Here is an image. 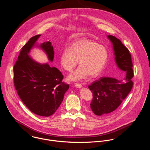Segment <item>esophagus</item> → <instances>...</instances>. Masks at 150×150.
<instances>
[{
    "mask_svg": "<svg viewBox=\"0 0 150 150\" xmlns=\"http://www.w3.org/2000/svg\"><path fill=\"white\" fill-rule=\"evenodd\" d=\"M75 86L78 88H81L82 86V84H81L80 83H75L74 84Z\"/></svg>",
    "mask_w": 150,
    "mask_h": 150,
    "instance_id": "1",
    "label": "esophagus"
}]
</instances>
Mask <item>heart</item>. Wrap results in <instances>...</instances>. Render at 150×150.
Segmentation results:
<instances>
[{"label":"heart","mask_w":150,"mask_h":150,"mask_svg":"<svg viewBox=\"0 0 150 150\" xmlns=\"http://www.w3.org/2000/svg\"><path fill=\"white\" fill-rule=\"evenodd\" d=\"M108 51L103 45L91 40H80L74 42L70 48H64L60 55V64L66 71L71 72L78 63L80 66L68 77L71 81H79L98 76L108 59Z\"/></svg>","instance_id":"heart-1"}]
</instances>
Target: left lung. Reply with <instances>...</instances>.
Wrapping results in <instances>:
<instances>
[{
	"mask_svg": "<svg viewBox=\"0 0 150 150\" xmlns=\"http://www.w3.org/2000/svg\"><path fill=\"white\" fill-rule=\"evenodd\" d=\"M113 44L117 66L126 73L122 80L101 77L88 86L93 93L90 108L97 116H106L115 111L129 94L133 87V64L131 54L121 41L113 35H108Z\"/></svg>",
	"mask_w": 150,
	"mask_h": 150,
	"instance_id": "left-lung-1",
	"label": "left lung"
}]
</instances>
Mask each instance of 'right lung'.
<instances>
[{
  "label": "right lung",
  "mask_w": 150,
  "mask_h": 150,
  "mask_svg": "<svg viewBox=\"0 0 150 150\" xmlns=\"http://www.w3.org/2000/svg\"><path fill=\"white\" fill-rule=\"evenodd\" d=\"M40 35L32 37L22 48L13 68L14 82L19 98L32 112L49 117L60 106L69 84L62 81L63 75L57 68L38 63L29 55ZM40 47L52 62L54 50L50 41Z\"/></svg>",
  "instance_id": "1"
}]
</instances>
